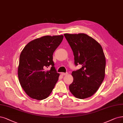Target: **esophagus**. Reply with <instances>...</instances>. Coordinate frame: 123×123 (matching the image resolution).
Segmentation results:
<instances>
[{
  "mask_svg": "<svg viewBox=\"0 0 123 123\" xmlns=\"http://www.w3.org/2000/svg\"><path fill=\"white\" fill-rule=\"evenodd\" d=\"M68 73L67 72V73H61V74H62V76L67 75H68Z\"/></svg>",
  "mask_w": 123,
  "mask_h": 123,
  "instance_id": "1",
  "label": "esophagus"
}]
</instances>
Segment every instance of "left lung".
I'll return each mask as SVG.
<instances>
[{
    "instance_id": "8db88e82",
    "label": "left lung",
    "mask_w": 123,
    "mask_h": 123,
    "mask_svg": "<svg viewBox=\"0 0 123 123\" xmlns=\"http://www.w3.org/2000/svg\"><path fill=\"white\" fill-rule=\"evenodd\" d=\"M64 36L73 52L75 65L82 66L72 72L74 80L69 90L76 98H88L97 91L104 79L106 60L103 49L84 33H65Z\"/></svg>"
}]
</instances>
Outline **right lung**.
<instances>
[{"mask_svg": "<svg viewBox=\"0 0 123 123\" xmlns=\"http://www.w3.org/2000/svg\"><path fill=\"white\" fill-rule=\"evenodd\" d=\"M63 36H46L28 43L21 52L18 69L21 87L32 99L47 98L58 81L60 74L55 68L53 54ZM50 66V70H46Z\"/></svg>", "mask_w": 123, "mask_h": 123, "instance_id": "obj_1", "label": "right lung"}]
</instances>
